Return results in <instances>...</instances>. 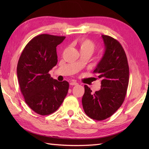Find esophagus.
Returning a JSON list of instances; mask_svg holds the SVG:
<instances>
[{"label":"esophagus","mask_w":149,"mask_h":149,"mask_svg":"<svg viewBox=\"0 0 149 149\" xmlns=\"http://www.w3.org/2000/svg\"><path fill=\"white\" fill-rule=\"evenodd\" d=\"M70 84L72 85V86H76V85H78V83L74 81H70Z\"/></svg>","instance_id":"1"}]
</instances>
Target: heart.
<instances>
[{"mask_svg": "<svg viewBox=\"0 0 149 149\" xmlns=\"http://www.w3.org/2000/svg\"><path fill=\"white\" fill-rule=\"evenodd\" d=\"M78 46L79 47L80 51L88 52L91 54L96 48V45L92 40L88 38H81L78 41Z\"/></svg>", "mask_w": 149, "mask_h": 149, "instance_id": "b5f03b06", "label": "heart"}]
</instances>
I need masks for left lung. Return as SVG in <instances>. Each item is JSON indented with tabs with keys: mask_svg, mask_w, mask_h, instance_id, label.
Here are the masks:
<instances>
[{
	"mask_svg": "<svg viewBox=\"0 0 149 149\" xmlns=\"http://www.w3.org/2000/svg\"><path fill=\"white\" fill-rule=\"evenodd\" d=\"M102 37L105 52L93 71V74L101 79V88L92 93L90 88L84 85L82 98L85 113L98 121L112 116L122 106L127 93L129 79L127 56L122 45L109 36Z\"/></svg>",
	"mask_w": 149,
	"mask_h": 149,
	"instance_id": "obj_1",
	"label": "left lung"
}]
</instances>
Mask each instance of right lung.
Instances as JSON below:
<instances>
[{"label": "right lung", "mask_w": 149, "mask_h": 149, "mask_svg": "<svg viewBox=\"0 0 149 149\" xmlns=\"http://www.w3.org/2000/svg\"><path fill=\"white\" fill-rule=\"evenodd\" d=\"M65 38L48 34L34 37L18 60L17 77L21 93L30 108L40 115L55 112L68 93V82L54 79L49 73L58 63L56 47Z\"/></svg>", "instance_id": "obj_1"}]
</instances>
